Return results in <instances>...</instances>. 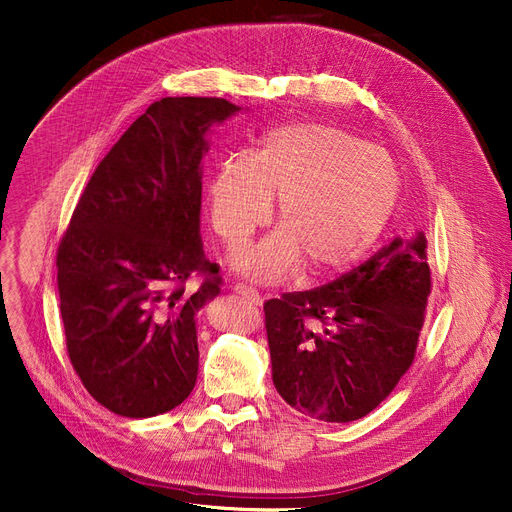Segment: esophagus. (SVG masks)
Wrapping results in <instances>:
<instances>
[{"label":"esophagus","instance_id":"1","mask_svg":"<svg viewBox=\"0 0 512 512\" xmlns=\"http://www.w3.org/2000/svg\"><path fill=\"white\" fill-rule=\"evenodd\" d=\"M232 290H234L236 294H240L242 299H247L251 305H261V294H259L255 288H251V286H247V284L236 282V284L232 286Z\"/></svg>","mask_w":512,"mask_h":512}]
</instances>
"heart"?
I'll list each match as a JSON object with an SVG mask.
<instances>
[{"instance_id": "b5f03b06", "label": "heart", "mask_w": 512, "mask_h": 512, "mask_svg": "<svg viewBox=\"0 0 512 512\" xmlns=\"http://www.w3.org/2000/svg\"><path fill=\"white\" fill-rule=\"evenodd\" d=\"M400 193L394 161L355 134L317 122L267 130L251 155H234L209 182L213 230L236 249L272 215L280 230L232 257L257 282L303 265L309 278L353 267L388 226Z\"/></svg>"}]
</instances>
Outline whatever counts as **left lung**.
<instances>
[{
	"label": "left lung",
	"instance_id": "8db88e82",
	"mask_svg": "<svg viewBox=\"0 0 512 512\" xmlns=\"http://www.w3.org/2000/svg\"><path fill=\"white\" fill-rule=\"evenodd\" d=\"M423 232L338 280L263 305L278 394L299 413L348 423L371 413L415 359L432 276Z\"/></svg>",
	"mask_w": 512,
	"mask_h": 512
}]
</instances>
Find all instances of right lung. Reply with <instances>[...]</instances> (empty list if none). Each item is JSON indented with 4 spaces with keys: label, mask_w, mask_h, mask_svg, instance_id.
Instances as JSON below:
<instances>
[{
    "label": "right lung",
    "mask_w": 512,
    "mask_h": 512,
    "mask_svg": "<svg viewBox=\"0 0 512 512\" xmlns=\"http://www.w3.org/2000/svg\"><path fill=\"white\" fill-rule=\"evenodd\" d=\"M240 112L220 97H164L93 172L58 249L68 357L116 415L168 413L199 371L195 315L220 294L201 240L207 132ZM193 273L202 286L188 293Z\"/></svg>",
    "instance_id": "1"
}]
</instances>
